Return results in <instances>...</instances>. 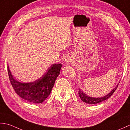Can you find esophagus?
<instances>
[{
	"label": "esophagus",
	"mask_w": 130,
	"mask_h": 130,
	"mask_svg": "<svg viewBox=\"0 0 130 130\" xmlns=\"http://www.w3.org/2000/svg\"><path fill=\"white\" fill-rule=\"evenodd\" d=\"M71 60L69 59H66V60H65V62H66V64H69V63H71Z\"/></svg>",
	"instance_id": "obj_1"
}]
</instances>
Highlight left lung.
Here are the masks:
<instances>
[{
  "label": "left lung",
  "mask_w": 130,
  "mask_h": 130,
  "mask_svg": "<svg viewBox=\"0 0 130 130\" xmlns=\"http://www.w3.org/2000/svg\"><path fill=\"white\" fill-rule=\"evenodd\" d=\"M117 87H118V85L116 86L115 89H113L109 94L102 98L90 97V96H89V95L86 94L83 90H81L80 89L78 91V95H79V96L80 97L81 99L82 100V101H83L85 103H87V104H98V103L104 101V100L108 99L109 97H110L111 95H113V94L116 90Z\"/></svg>",
  "instance_id": "obj_1"
}]
</instances>
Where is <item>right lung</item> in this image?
<instances>
[{
  "instance_id": "obj_1",
  "label": "right lung",
  "mask_w": 130,
  "mask_h": 130,
  "mask_svg": "<svg viewBox=\"0 0 130 130\" xmlns=\"http://www.w3.org/2000/svg\"><path fill=\"white\" fill-rule=\"evenodd\" d=\"M61 64H53L40 78L32 83H21L15 80L8 66V73L10 83L17 95L32 103H41L51 92L55 81L60 73Z\"/></svg>"
}]
</instances>
